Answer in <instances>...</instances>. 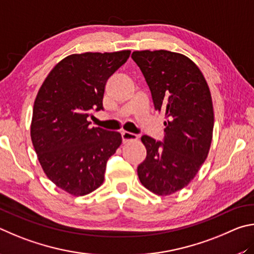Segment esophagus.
<instances>
[{"label": "esophagus", "instance_id": "esophagus-1", "mask_svg": "<svg viewBox=\"0 0 254 254\" xmlns=\"http://www.w3.org/2000/svg\"><path fill=\"white\" fill-rule=\"evenodd\" d=\"M122 138H123V143L126 144L128 141H132V140H137L138 139V136L135 134H131V132L128 131H123L122 132Z\"/></svg>", "mask_w": 254, "mask_h": 254}]
</instances>
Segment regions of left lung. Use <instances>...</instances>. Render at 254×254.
Segmentation results:
<instances>
[{"label": "left lung", "mask_w": 254, "mask_h": 254, "mask_svg": "<svg viewBox=\"0 0 254 254\" xmlns=\"http://www.w3.org/2000/svg\"><path fill=\"white\" fill-rule=\"evenodd\" d=\"M152 92L155 109L166 120L164 143L141 137L147 150L137 167L140 183L161 196L188 186L210 152L214 111L202 71L182 53L167 50L131 55Z\"/></svg>", "instance_id": "obj_1"}]
</instances>
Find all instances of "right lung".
Returning a JSON list of instances; mask_svg holds the SVG:
<instances>
[{"label": "right lung", "mask_w": 254, "mask_h": 254, "mask_svg": "<svg viewBox=\"0 0 254 254\" xmlns=\"http://www.w3.org/2000/svg\"><path fill=\"white\" fill-rule=\"evenodd\" d=\"M130 51L74 53L47 75L35 97L31 140L43 172L74 196L104 183L106 164L122 144V135L89 128L92 110H101L108 78Z\"/></svg>", "instance_id": "add662e5"}]
</instances>
